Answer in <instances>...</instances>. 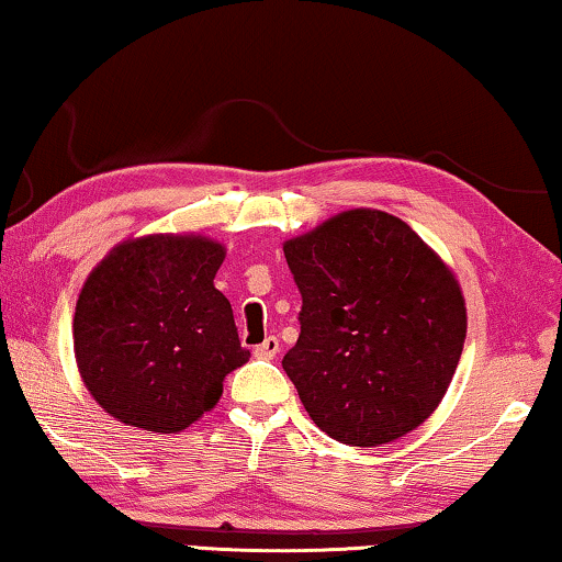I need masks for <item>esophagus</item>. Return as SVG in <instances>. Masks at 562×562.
Instances as JSON below:
<instances>
[{"label":"esophagus","instance_id":"obj_1","mask_svg":"<svg viewBox=\"0 0 562 562\" xmlns=\"http://www.w3.org/2000/svg\"><path fill=\"white\" fill-rule=\"evenodd\" d=\"M255 358H262V361H272L274 356L280 353V340L278 338H265V342H259V346H255Z\"/></svg>","mask_w":562,"mask_h":562}]
</instances>
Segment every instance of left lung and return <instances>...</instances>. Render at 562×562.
<instances>
[{"label": "left lung", "instance_id": "left-lung-1", "mask_svg": "<svg viewBox=\"0 0 562 562\" xmlns=\"http://www.w3.org/2000/svg\"><path fill=\"white\" fill-rule=\"evenodd\" d=\"M303 295L282 358L310 418L340 443L379 447L434 414L454 379L467 307L454 272L379 209H350L284 241Z\"/></svg>", "mask_w": 562, "mask_h": 562}]
</instances>
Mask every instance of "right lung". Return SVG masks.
I'll list each match as a JSON object with an SVG mask.
<instances>
[{
	"mask_svg": "<svg viewBox=\"0 0 562 562\" xmlns=\"http://www.w3.org/2000/svg\"><path fill=\"white\" fill-rule=\"evenodd\" d=\"M224 255L201 234H148L121 241L88 274L75 361L105 414L176 434L216 406L224 375L249 361L229 300L214 288Z\"/></svg>",
	"mask_w": 562,
	"mask_h": 562,
	"instance_id": "1",
	"label": "right lung"
}]
</instances>
